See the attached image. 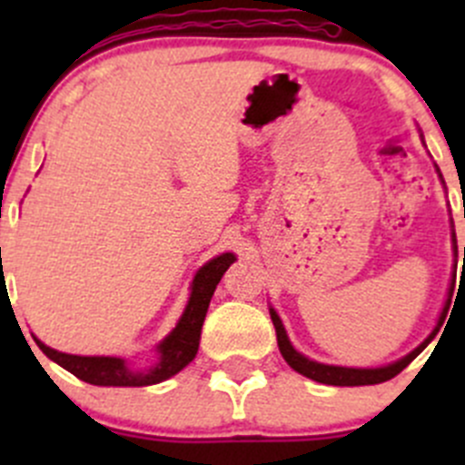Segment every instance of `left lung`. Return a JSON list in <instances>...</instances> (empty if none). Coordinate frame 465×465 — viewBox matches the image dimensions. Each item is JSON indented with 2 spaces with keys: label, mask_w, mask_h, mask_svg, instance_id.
I'll return each mask as SVG.
<instances>
[{
  "label": "left lung",
  "mask_w": 465,
  "mask_h": 465,
  "mask_svg": "<svg viewBox=\"0 0 465 465\" xmlns=\"http://www.w3.org/2000/svg\"><path fill=\"white\" fill-rule=\"evenodd\" d=\"M436 171H439V168H436ZM439 177H440V173H439ZM440 180H443V177H440ZM452 242H454V252H457V238H454V233H452ZM463 262H465V247H463ZM452 290H454V281H452V285H450V297H452ZM445 311H448V306H445ZM270 317H272V323H274V328H276V341H279V351H281V355H283L285 362H288L294 371L302 373V376L315 380V382L335 384V387H360V384L387 382V380L398 376V373H401L402 369H405L407 364H410L411 360H414L416 355H419L420 351L430 344V341H432L436 331H439V328H434V332L423 341V344L416 346L410 355L401 358L398 362H391V364H387V367H378V369H349V367H332V364L315 362V360L302 355L292 344H290L288 335H285L283 323H281L274 308H270ZM443 317L445 315H440L439 323H443Z\"/></svg>",
  "instance_id": "left-lung-1"
}]
</instances>
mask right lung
Masks as SVG:
<instances>
[{"mask_svg": "<svg viewBox=\"0 0 465 465\" xmlns=\"http://www.w3.org/2000/svg\"><path fill=\"white\" fill-rule=\"evenodd\" d=\"M236 261L233 254H220L213 261L203 265L195 274L193 285H191V297L184 308V315L180 317L177 326L173 328L171 335L157 346L159 362L154 367L145 369V371H133L121 358H87V355H69L60 353V351L49 349L42 344L37 337L35 344L40 346L42 353L76 378L85 380L89 384H98V387H148V384H157L175 376L177 371L186 367L191 360L195 358L200 346V332H203V323L209 311V302L215 292V285L220 283L227 267Z\"/></svg>", "mask_w": 465, "mask_h": 465, "instance_id": "add662e5", "label": "right lung"}]
</instances>
